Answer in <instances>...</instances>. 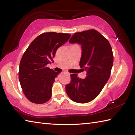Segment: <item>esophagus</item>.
<instances>
[{
	"mask_svg": "<svg viewBox=\"0 0 135 135\" xmlns=\"http://www.w3.org/2000/svg\"><path fill=\"white\" fill-rule=\"evenodd\" d=\"M65 73H66V74H67V75H70V74L69 73H67V72H66Z\"/></svg>",
	"mask_w": 135,
	"mask_h": 135,
	"instance_id": "obj_1",
	"label": "esophagus"
}]
</instances>
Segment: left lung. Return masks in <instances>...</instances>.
<instances>
[{"label":"left lung","mask_w":135,"mask_h":135,"mask_svg":"<svg viewBox=\"0 0 135 135\" xmlns=\"http://www.w3.org/2000/svg\"><path fill=\"white\" fill-rule=\"evenodd\" d=\"M70 44L81 45L79 65L87 76L81 79L72 74L71 82L65 86L70 98L76 103H88L99 95L110 76L113 54L110 43L98 31L90 30L74 33Z\"/></svg>","instance_id":"1"}]
</instances>
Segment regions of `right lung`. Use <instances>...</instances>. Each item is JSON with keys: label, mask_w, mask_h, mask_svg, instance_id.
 Masks as SVG:
<instances>
[{"label": "right lung", "mask_w": 135, "mask_h": 135, "mask_svg": "<svg viewBox=\"0 0 135 135\" xmlns=\"http://www.w3.org/2000/svg\"><path fill=\"white\" fill-rule=\"evenodd\" d=\"M68 33H44L30 45L19 66V81L22 91L30 102L43 104L50 100L54 79L60 73L47 67L53 62L57 49L70 39Z\"/></svg>", "instance_id": "add662e5"}]
</instances>
